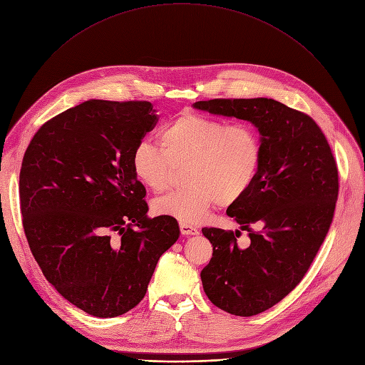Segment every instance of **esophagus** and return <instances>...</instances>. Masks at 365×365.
<instances>
[{"label":"esophagus","instance_id":"esophagus-1","mask_svg":"<svg viewBox=\"0 0 365 365\" xmlns=\"http://www.w3.org/2000/svg\"><path fill=\"white\" fill-rule=\"evenodd\" d=\"M180 233L183 236H195L197 235V228L190 225V224H186V222H180Z\"/></svg>","mask_w":365,"mask_h":365}]
</instances>
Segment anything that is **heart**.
<instances>
[{"label":"heart","instance_id":"heart-1","mask_svg":"<svg viewBox=\"0 0 365 365\" xmlns=\"http://www.w3.org/2000/svg\"><path fill=\"white\" fill-rule=\"evenodd\" d=\"M160 147L144 140L130 158L135 179L153 192L169 185L172 165L187 164L183 189L153 202L157 215L192 224L217 205H231L256 180L262 163V141L255 126L185 112L160 132Z\"/></svg>","mask_w":365,"mask_h":365}]
</instances>
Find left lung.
<instances>
[{
	"label": "left lung",
	"instance_id": "obj_1",
	"mask_svg": "<svg viewBox=\"0 0 365 365\" xmlns=\"http://www.w3.org/2000/svg\"><path fill=\"white\" fill-rule=\"evenodd\" d=\"M193 108L247 120L259 130L256 180L227 210L249 231L250 245L239 247V230L235 235L202 228L212 257L201 272L214 306L235 316H255L279 303L309 271L332 224L339 190L336 161L317 123L274 98H214Z\"/></svg>",
	"mask_w": 365,
	"mask_h": 365
}]
</instances>
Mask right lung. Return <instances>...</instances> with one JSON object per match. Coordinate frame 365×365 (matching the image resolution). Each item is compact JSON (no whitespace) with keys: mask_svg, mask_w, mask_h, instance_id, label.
I'll list each match as a JSON object with an SVG mask.
<instances>
[{"mask_svg":"<svg viewBox=\"0 0 365 365\" xmlns=\"http://www.w3.org/2000/svg\"><path fill=\"white\" fill-rule=\"evenodd\" d=\"M158 116L150 102L88 101L31 138L20 170L23 228L55 289L96 317L134 309L160 256L179 239L176 218H148L130 158Z\"/></svg>","mask_w":365,"mask_h":365,"instance_id":"obj_1","label":"right lung"}]
</instances>
